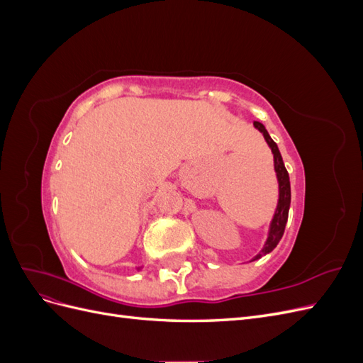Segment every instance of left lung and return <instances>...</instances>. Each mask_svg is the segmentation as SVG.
I'll list each match as a JSON object with an SVG mask.
<instances>
[{"label": "left lung", "instance_id": "obj_1", "mask_svg": "<svg viewBox=\"0 0 363 363\" xmlns=\"http://www.w3.org/2000/svg\"><path fill=\"white\" fill-rule=\"evenodd\" d=\"M255 127L262 131L263 136H265V139L268 142V145L272 150L274 167H276L277 179H279V189H280L277 211H276V213H274L271 228H269V235H268V239H267V242H265V247H263V250L259 252V255L255 259H252V260H257L262 256L268 255V252H271L274 248H276L277 244H279V240L281 239V236L284 233V227H286V223H288L289 206H291V183H289V174H288L286 168H284V163H283V159H281V155H280L277 144L268 135L265 125L257 123V121H255Z\"/></svg>", "mask_w": 363, "mask_h": 363}]
</instances>
